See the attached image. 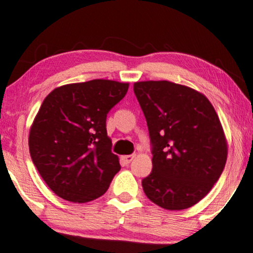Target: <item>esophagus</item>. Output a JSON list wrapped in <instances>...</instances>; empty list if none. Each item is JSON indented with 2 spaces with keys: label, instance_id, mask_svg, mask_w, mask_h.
I'll return each mask as SVG.
<instances>
[{
  "label": "esophagus",
  "instance_id": "obj_1",
  "mask_svg": "<svg viewBox=\"0 0 253 253\" xmlns=\"http://www.w3.org/2000/svg\"><path fill=\"white\" fill-rule=\"evenodd\" d=\"M134 157H135V155H126V156L121 157V159H123V161H124V163L128 164V163H130V162L133 161V159H134Z\"/></svg>",
  "mask_w": 253,
  "mask_h": 253
}]
</instances>
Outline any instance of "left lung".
<instances>
[{
	"mask_svg": "<svg viewBox=\"0 0 253 253\" xmlns=\"http://www.w3.org/2000/svg\"><path fill=\"white\" fill-rule=\"evenodd\" d=\"M133 90L152 144L145 195L169 211L187 210L210 193L227 161V140L207 97L169 81L135 82Z\"/></svg>",
	"mask_w": 253,
	"mask_h": 253,
	"instance_id": "left-lung-1",
	"label": "left lung"
}]
</instances>
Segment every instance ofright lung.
I'll return each instance as SVG.
<instances>
[{"instance_id": "add662e5", "label": "right lung", "mask_w": 253, "mask_h": 253, "mask_svg": "<svg viewBox=\"0 0 253 253\" xmlns=\"http://www.w3.org/2000/svg\"><path fill=\"white\" fill-rule=\"evenodd\" d=\"M128 83L92 80L58 86L45 97L30 129L34 165L48 188L70 202L102 196L121 169L110 151L106 119Z\"/></svg>"}]
</instances>
